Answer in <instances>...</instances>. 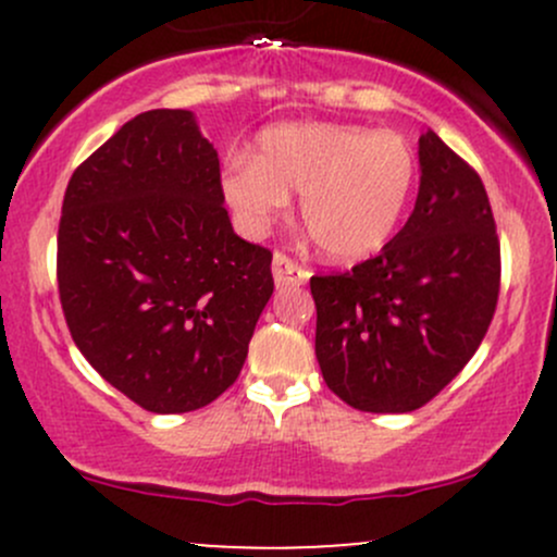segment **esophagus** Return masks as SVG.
<instances>
[{
	"instance_id": "esophagus-1",
	"label": "esophagus",
	"mask_w": 557,
	"mask_h": 557,
	"mask_svg": "<svg viewBox=\"0 0 557 557\" xmlns=\"http://www.w3.org/2000/svg\"><path fill=\"white\" fill-rule=\"evenodd\" d=\"M272 274H274V283L277 285H300L311 277V272L306 270V267H300L293 259H287L283 251L274 253Z\"/></svg>"
}]
</instances>
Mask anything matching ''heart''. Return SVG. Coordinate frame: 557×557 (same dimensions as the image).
Instances as JSON below:
<instances>
[{
	"label": "heart",
	"mask_w": 557,
	"mask_h": 557,
	"mask_svg": "<svg viewBox=\"0 0 557 557\" xmlns=\"http://www.w3.org/2000/svg\"><path fill=\"white\" fill-rule=\"evenodd\" d=\"M417 185L406 138L343 123H277L251 157L222 172V194L246 233H264L300 194L298 212L330 261L374 257L398 230Z\"/></svg>",
	"instance_id": "heart-1"
}]
</instances>
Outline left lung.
Segmentation results:
<instances>
[{"instance_id": "obj_1", "label": "left lung", "mask_w": 557, "mask_h": 557, "mask_svg": "<svg viewBox=\"0 0 557 557\" xmlns=\"http://www.w3.org/2000/svg\"><path fill=\"white\" fill-rule=\"evenodd\" d=\"M419 170L400 233L350 272L311 277L319 369L359 411L430 403L476 354L500 293V243L479 175L432 131L419 138Z\"/></svg>"}]
</instances>
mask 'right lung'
Masks as SVG:
<instances>
[{"label":"right lung","mask_w":557,"mask_h":557,"mask_svg":"<svg viewBox=\"0 0 557 557\" xmlns=\"http://www.w3.org/2000/svg\"><path fill=\"white\" fill-rule=\"evenodd\" d=\"M270 267L230 225L194 112L138 114L70 177L57 235L70 335L146 411H196L238 380Z\"/></svg>","instance_id":"1"}]
</instances>
